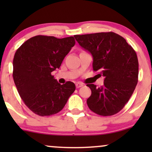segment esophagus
Listing matches in <instances>:
<instances>
[{
    "label": "esophagus",
    "mask_w": 152,
    "mask_h": 152,
    "mask_svg": "<svg viewBox=\"0 0 152 152\" xmlns=\"http://www.w3.org/2000/svg\"><path fill=\"white\" fill-rule=\"evenodd\" d=\"M82 86H83V84H82V83H80V82L76 83V87L77 88H80V87H82Z\"/></svg>",
    "instance_id": "esophagus-1"
}]
</instances>
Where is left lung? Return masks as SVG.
<instances>
[{"instance_id":"8db88e82","label":"left lung","mask_w":152,"mask_h":152,"mask_svg":"<svg viewBox=\"0 0 152 152\" xmlns=\"http://www.w3.org/2000/svg\"><path fill=\"white\" fill-rule=\"evenodd\" d=\"M74 37L92 55L93 70L104 77L101 87L86 85L91 90L86 101L88 108L99 115H115L127 103L138 83L136 52L123 37L112 32Z\"/></svg>"}]
</instances>
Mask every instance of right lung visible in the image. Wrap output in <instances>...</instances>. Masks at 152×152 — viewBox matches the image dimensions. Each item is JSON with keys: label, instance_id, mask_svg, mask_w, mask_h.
Listing matches in <instances>:
<instances>
[{"label": "right lung", "instance_id": "obj_1", "mask_svg": "<svg viewBox=\"0 0 152 152\" xmlns=\"http://www.w3.org/2000/svg\"><path fill=\"white\" fill-rule=\"evenodd\" d=\"M75 44L73 37L37 35L24 42L13 59V79L19 95L37 115L59 113L75 90L72 82L60 84L51 72L59 68Z\"/></svg>", "mask_w": 152, "mask_h": 152}]
</instances>
